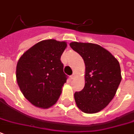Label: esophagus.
Instances as JSON below:
<instances>
[{
  "instance_id": "1",
  "label": "esophagus",
  "mask_w": 134,
  "mask_h": 134,
  "mask_svg": "<svg viewBox=\"0 0 134 134\" xmlns=\"http://www.w3.org/2000/svg\"><path fill=\"white\" fill-rule=\"evenodd\" d=\"M74 76H75V74H71V75L70 76V78H71V79H74Z\"/></svg>"
}]
</instances>
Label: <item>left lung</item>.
I'll list each match as a JSON object with an SVG mask.
<instances>
[{"instance_id":"obj_1","label":"left lung","mask_w":134,"mask_h":134,"mask_svg":"<svg viewBox=\"0 0 134 134\" xmlns=\"http://www.w3.org/2000/svg\"><path fill=\"white\" fill-rule=\"evenodd\" d=\"M69 46L79 53L86 65V83L81 91L74 93L76 104L86 113L99 112L113 99L120 83L119 62L98 44L74 42Z\"/></svg>"}]
</instances>
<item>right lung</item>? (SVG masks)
<instances>
[{
  "mask_svg": "<svg viewBox=\"0 0 134 134\" xmlns=\"http://www.w3.org/2000/svg\"><path fill=\"white\" fill-rule=\"evenodd\" d=\"M66 47L65 42L41 41L26 51L18 61L17 83L24 97L34 106L48 108L60 96L67 79L60 60Z\"/></svg>",
  "mask_w": 134,
  "mask_h": 134,
  "instance_id": "obj_1",
  "label": "right lung"
}]
</instances>
